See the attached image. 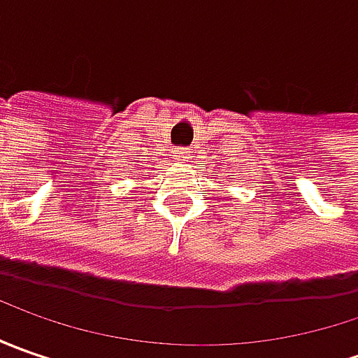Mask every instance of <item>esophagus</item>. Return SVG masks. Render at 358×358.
I'll return each mask as SVG.
<instances>
[{"mask_svg": "<svg viewBox=\"0 0 358 358\" xmlns=\"http://www.w3.org/2000/svg\"><path fill=\"white\" fill-rule=\"evenodd\" d=\"M175 159H177V161H185L187 159L185 147H181V149H177V151H175Z\"/></svg>", "mask_w": 358, "mask_h": 358, "instance_id": "34e87169", "label": "esophagus"}]
</instances>
